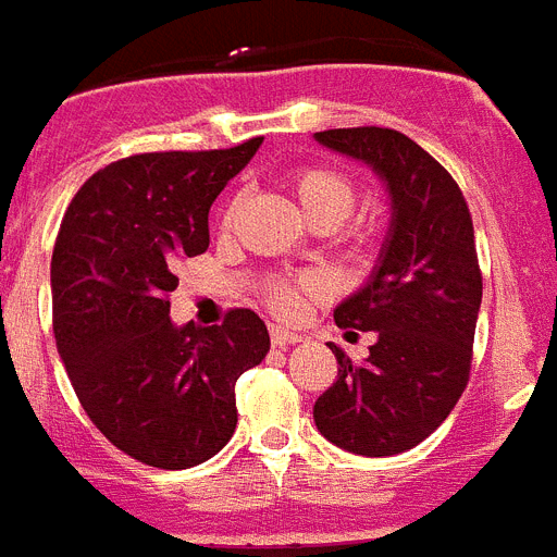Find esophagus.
I'll use <instances>...</instances> for the list:
<instances>
[{
  "instance_id": "34e87169",
  "label": "esophagus",
  "mask_w": 557,
  "mask_h": 557,
  "mask_svg": "<svg viewBox=\"0 0 557 557\" xmlns=\"http://www.w3.org/2000/svg\"><path fill=\"white\" fill-rule=\"evenodd\" d=\"M270 341H273V346H289V344H298V341H301V335L293 330H287V326L273 324L270 326Z\"/></svg>"
}]
</instances>
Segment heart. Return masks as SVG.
Segmentation results:
<instances>
[{
    "mask_svg": "<svg viewBox=\"0 0 557 557\" xmlns=\"http://www.w3.org/2000/svg\"><path fill=\"white\" fill-rule=\"evenodd\" d=\"M293 194L298 199V208L310 220V225H332L337 227L349 216L355 206V185L346 174L324 165H310V169L296 171L293 177ZM231 208H225L220 216V225H231ZM321 284L318 278H298V282H273L268 289V298L278 312H293L304 296H315Z\"/></svg>",
    "mask_w": 557,
    "mask_h": 557,
    "instance_id": "heart-1",
    "label": "heart"
}]
</instances>
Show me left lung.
Returning <instances> with one entry per match:
<instances>
[{
  "instance_id": "8db88e82",
  "label": "left lung",
  "mask_w": 557,
  "mask_h": 557,
  "mask_svg": "<svg viewBox=\"0 0 557 557\" xmlns=\"http://www.w3.org/2000/svg\"><path fill=\"white\" fill-rule=\"evenodd\" d=\"M315 140L386 183L392 222L369 282L335 310L346 335L377 341L363 363L330 344L337 377L312 417L349 454H403L434 434L468 386L482 307L473 220L456 180L403 132L358 126Z\"/></svg>"
}]
</instances>
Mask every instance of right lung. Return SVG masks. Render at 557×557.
<instances>
[{
    "instance_id": "add662e5",
    "label": "right lung",
    "mask_w": 557,
    "mask_h": 557,
    "mask_svg": "<svg viewBox=\"0 0 557 557\" xmlns=\"http://www.w3.org/2000/svg\"><path fill=\"white\" fill-rule=\"evenodd\" d=\"M261 137L213 151H149L81 185L52 250V332L81 406L115 448L183 470L236 431V380L270 351L253 310L177 326V264L208 250V211Z\"/></svg>"
}]
</instances>
